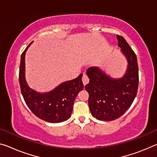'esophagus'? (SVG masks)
<instances>
[{
	"label": "esophagus",
	"instance_id": "34e87169",
	"mask_svg": "<svg viewBox=\"0 0 157 157\" xmlns=\"http://www.w3.org/2000/svg\"><path fill=\"white\" fill-rule=\"evenodd\" d=\"M82 82L84 84V85H86V84L89 83V79L86 75V74H83V76H82Z\"/></svg>",
	"mask_w": 157,
	"mask_h": 157
}]
</instances>
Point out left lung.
<instances>
[{
  "mask_svg": "<svg viewBox=\"0 0 157 157\" xmlns=\"http://www.w3.org/2000/svg\"><path fill=\"white\" fill-rule=\"evenodd\" d=\"M118 46L128 65L121 78H113L98 67L87 69L89 82L85 86L89 93V107L92 116L98 120L113 121L130 108L138 88V66L136 54L123 37L117 35Z\"/></svg>",
  "mask_w": 157,
  "mask_h": 157,
  "instance_id": "1",
  "label": "left lung"
}]
</instances>
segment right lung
Here are the masks:
<instances>
[{
  "label": "right lung",
  "instance_id": "obj_1",
  "mask_svg": "<svg viewBox=\"0 0 157 157\" xmlns=\"http://www.w3.org/2000/svg\"><path fill=\"white\" fill-rule=\"evenodd\" d=\"M30 43L21 56L19 79L21 94L27 106L35 115L50 123H59L71 116L75 100L84 88L82 74L72 80L62 82L53 90L40 93L30 88L25 78V55Z\"/></svg>",
  "mask_w": 157,
  "mask_h": 157
}]
</instances>
